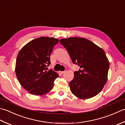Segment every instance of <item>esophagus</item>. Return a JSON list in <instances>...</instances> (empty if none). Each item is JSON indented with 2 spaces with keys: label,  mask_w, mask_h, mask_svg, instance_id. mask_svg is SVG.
<instances>
[{
  "label": "esophagus",
  "mask_w": 125,
  "mask_h": 125,
  "mask_svg": "<svg viewBox=\"0 0 125 125\" xmlns=\"http://www.w3.org/2000/svg\"><path fill=\"white\" fill-rule=\"evenodd\" d=\"M65 72V71H60L59 72V73L61 74H63Z\"/></svg>",
  "instance_id": "esophagus-1"
}]
</instances>
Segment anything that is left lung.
Listing matches in <instances>:
<instances>
[{
    "mask_svg": "<svg viewBox=\"0 0 125 125\" xmlns=\"http://www.w3.org/2000/svg\"><path fill=\"white\" fill-rule=\"evenodd\" d=\"M59 42L67 50L74 64L80 67L69 83L71 91L83 99L97 95L107 80L109 63L105 51L83 38L72 37Z\"/></svg>",
    "mask_w": 125,
    "mask_h": 125,
    "instance_id": "left-lung-1",
    "label": "left lung"
}]
</instances>
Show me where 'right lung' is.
I'll return each mask as SVG.
<instances>
[{
    "mask_svg": "<svg viewBox=\"0 0 125 125\" xmlns=\"http://www.w3.org/2000/svg\"><path fill=\"white\" fill-rule=\"evenodd\" d=\"M59 40L54 38L40 37L25 45L17 56L16 73L19 83L29 93L42 95L52 90L59 75L51 69L50 55Z\"/></svg>",
    "mask_w": 125,
    "mask_h": 125,
    "instance_id": "add662e5",
    "label": "right lung"
}]
</instances>
